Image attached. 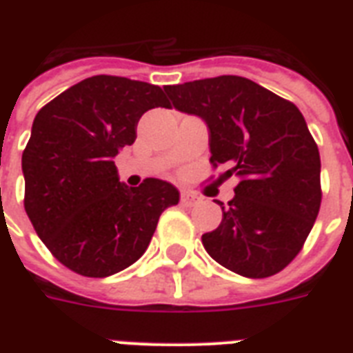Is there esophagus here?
Segmentation results:
<instances>
[{
  "label": "esophagus",
  "mask_w": 353,
  "mask_h": 353,
  "mask_svg": "<svg viewBox=\"0 0 353 353\" xmlns=\"http://www.w3.org/2000/svg\"><path fill=\"white\" fill-rule=\"evenodd\" d=\"M198 199L199 198L194 192H188V190H183L181 192V203L185 205V207H190V205L196 203Z\"/></svg>",
  "instance_id": "esophagus-1"
}]
</instances>
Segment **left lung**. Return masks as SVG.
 <instances>
[{
    "label": "left lung",
    "instance_id": "obj_1",
    "mask_svg": "<svg viewBox=\"0 0 353 353\" xmlns=\"http://www.w3.org/2000/svg\"><path fill=\"white\" fill-rule=\"evenodd\" d=\"M177 112L209 128L210 163L238 185L221 223L201 236L216 262L247 279L279 273L299 254L321 209V155L291 102L243 77L163 88Z\"/></svg>",
    "mask_w": 353,
    "mask_h": 353
}]
</instances>
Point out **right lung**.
<instances>
[{"mask_svg":"<svg viewBox=\"0 0 353 353\" xmlns=\"http://www.w3.org/2000/svg\"><path fill=\"white\" fill-rule=\"evenodd\" d=\"M168 106L159 85L99 74L36 113L21 155L25 212L74 273L104 279L137 262L161 212L179 201V190L163 179L121 183L113 161L133 144L144 112Z\"/></svg>","mask_w":353,"mask_h":353,"instance_id":"add662e5","label":"right lung"}]
</instances>
